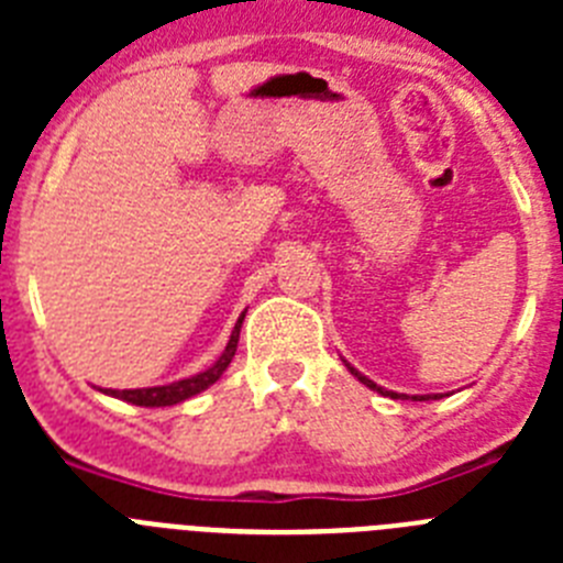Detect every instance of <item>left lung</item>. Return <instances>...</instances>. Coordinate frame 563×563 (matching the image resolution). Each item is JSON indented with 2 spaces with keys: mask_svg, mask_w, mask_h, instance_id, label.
I'll list each match as a JSON object with an SVG mask.
<instances>
[{
  "mask_svg": "<svg viewBox=\"0 0 563 563\" xmlns=\"http://www.w3.org/2000/svg\"><path fill=\"white\" fill-rule=\"evenodd\" d=\"M346 369H350L352 375H355L357 380L363 383V386H369V389L380 391V395H386V397H395V400H397V397H406V395H397V391H386V389H383V386H377V383H372L369 377H366V375H361V372H357L355 366H350V363H346ZM429 397H431V395H415V397H411V400H429ZM434 400H437V395H434Z\"/></svg>",
  "mask_w": 563,
  "mask_h": 563,
  "instance_id": "obj_1",
  "label": "left lung"
}]
</instances>
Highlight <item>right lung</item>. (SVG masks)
Wrapping results in <instances>:
<instances>
[{
  "label": "right lung",
  "mask_w": 563,
  "mask_h": 563,
  "mask_svg": "<svg viewBox=\"0 0 563 563\" xmlns=\"http://www.w3.org/2000/svg\"><path fill=\"white\" fill-rule=\"evenodd\" d=\"M242 321H245V312L239 316L225 352L217 357V363H213V366H208L206 372H200V375L183 377V380L166 383V386H152V389H101V391L103 395L118 397V400L132 402V406H146V409H157V406H174V402H183V400H188V397L200 395V391H206L211 383L220 380L222 372L228 369V363H231L233 355H236V343H239V330H242Z\"/></svg>",
  "instance_id": "add662e5"
}]
</instances>
